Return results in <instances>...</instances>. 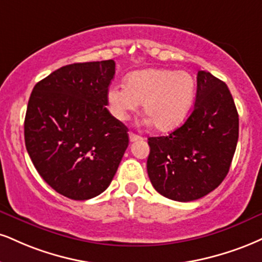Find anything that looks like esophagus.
Instances as JSON below:
<instances>
[{
    "mask_svg": "<svg viewBox=\"0 0 262 262\" xmlns=\"http://www.w3.org/2000/svg\"><path fill=\"white\" fill-rule=\"evenodd\" d=\"M129 140L133 143V141H137V140H143V137H140V135L138 134H134L133 132H129Z\"/></svg>",
    "mask_w": 262,
    "mask_h": 262,
    "instance_id": "obj_1",
    "label": "esophagus"
}]
</instances>
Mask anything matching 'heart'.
Masks as SVG:
<instances>
[{
	"label": "heart",
	"mask_w": 262,
	"mask_h": 262,
	"mask_svg": "<svg viewBox=\"0 0 262 262\" xmlns=\"http://www.w3.org/2000/svg\"><path fill=\"white\" fill-rule=\"evenodd\" d=\"M194 97V79L188 72L143 69L127 77L125 85L107 89L110 111L124 121L143 102L145 115L159 130L178 127L187 117Z\"/></svg>",
	"instance_id": "b5f03b06"
}]
</instances>
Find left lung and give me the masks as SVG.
I'll return each instance as SVG.
<instances>
[{
	"label": "left lung",
	"mask_w": 262,
	"mask_h": 262,
	"mask_svg": "<svg viewBox=\"0 0 262 262\" xmlns=\"http://www.w3.org/2000/svg\"><path fill=\"white\" fill-rule=\"evenodd\" d=\"M194 110L182 127L149 138L147 174L171 200L193 201L221 184L238 143L239 117L228 86L209 72L196 77Z\"/></svg>",
	"instance_id": "8db88e82"
}]
</instances>
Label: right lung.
Listing matches in <instances>:
<instances>
[{
  "label": "right lung",
  "instance_id": "obj_1",
  "mask_svg": "<svg viewBox=\"0 0 262 262\" xmlns=\"http://www.w3.org/2000/svg\"><path fill=\"white\" fill-rule=\"evenodd\" d=\"M113 59L73 63L34 86L24 121L27 151L41 178L63 196L88 200L111 184L128 128L110 113Z\"/></svg>",
  "mask_w": 262,
  "mask_h": 262
}]
</instances>
